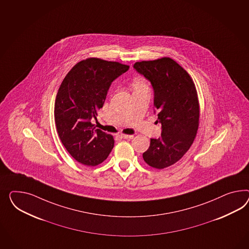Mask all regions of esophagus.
Masks as SVG:
<instances>
[{
    "label": "esophagus",
    "instance_id": "obj_1",
    "mask_svg": "<svg viewBox=\"0 0 249 249\" xmlns=\"http://www.w3.org/2000/svg\"><path fill=\"white\" fill-rule=\"evenodd\" d=\"M121 138L124 140H131L133 139V135L121 134Z\"/></svg>",
    "mask_w": 249,
    "mask_h": 249
}]
</instances>
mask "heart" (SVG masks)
Here are the masks:
<instances>
[{
  "label": "heart",
  "instance_id": "1",
  "mask_svg": "<svg viewBox=\"0 0 249 249\" xmlns=\"http://www.w3.org/2000/svg\"><path fill=\"white\" fill-rule=\"evenodd\" d=\"M147 86L144 81L141 78H137L134 81V88L144 87Z\"/></svg>",
  "mask_w": 249,
  "mask_h": 249
}]
</instances>
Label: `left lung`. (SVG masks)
<instances>
[{"instance_id": "left-lung-1", "label": "left lung", "mask_w": 249, "mask_h": 249, "mask_svg": "<svg viewBox=\"0 0 249 249\" xmlns=\"http://www.w3.org/2000/svg\"><path fill=\"white\" fill-rule=\"evenodd\" d=\"M133 68L150 81L157 121L161 124V137L150 140L144 161L158 169L168 168L188 151L197 132L199 103L195 84L187 71L168 57L138 61Z\"/></svg>"}]
</instances>
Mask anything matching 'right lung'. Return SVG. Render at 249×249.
<instances>
[{"label": "right lung", "instance_id": "add662e5", "mask_svg": "<svg viewBox=\"0 0 249 249\" xmlns=\"http://www.w3.org/2000/svg\"><path fill=\"white\" fill-rule=\"evenodd\" d=\"M128 68L89 58L75 64L61 82L54 106L57 132L68 152L83 165L101 164L113 148V137L95 128L91 120H97L111 82Z\"/></svg>", "mask_w": 249, "mask_h": 249}]
</instances>
